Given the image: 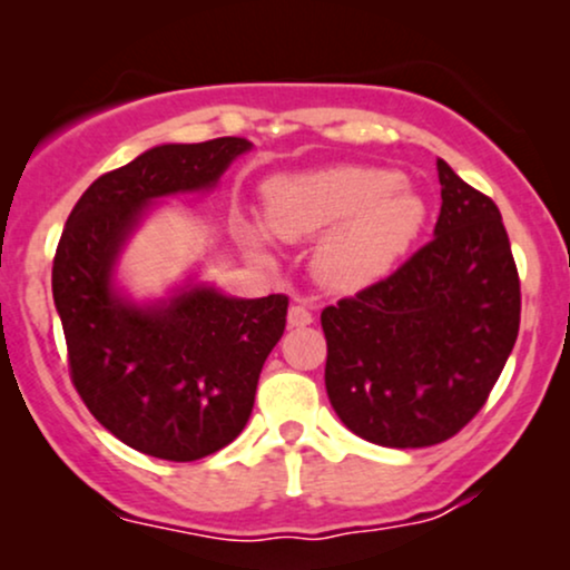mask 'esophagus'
<instances>
[{
  "instance_id": "obj_1",
  "label": "esophagus",
  "mask_w": 570,
  "mask_h": 570,
  "mask_svg": "<svg viewBox=\"0 0 570 570\" xmlns=\"http://www.w3.org/2000/svg\"><path fill=\"white\" fill-rule=\"evenodd\" d=\"M286 322H289V326H307V324H313V313L307 311L305 305H292Z\"/></svg>"
}]
</instances>
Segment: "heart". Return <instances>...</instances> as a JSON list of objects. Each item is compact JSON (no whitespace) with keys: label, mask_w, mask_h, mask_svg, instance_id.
<instances>
[{"label":"heart","mask_w":570,"mask_h":570,"mask_svg":"<svg viewBox=\"0 0 570 570\" xmlns=\"http://www.w3.org/2000/svg\"><path fill=\"white\" fill-rule=\"evenodd\" d=\"M265 219L235 214L233 230L252 246L318 238L313 273L324 289L356 294L381 284L407 257L426 225V203L394 168L345 166L281 174L265 181Z\"/></svg>","instance_id":"obj_1"}]
</instances>
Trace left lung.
Listing matches in <instances>:
<instances>
[{"label": "left lung", "mask_w": 570, "mask_h": 570, "mask_svg": "<svg viewBox=\"0 0 570 570\" xmlns=\"http://www.w3.org/2000/svg\"><path fill=\"white\" fill-rule=\"evenodd\" d=\"M434 238L381 284L324 307V383L340 421L383 448H429L482 410L520 332L501 212L436 160Z\"/></svg>", "instance_id": "obj_1"}]
</instances>
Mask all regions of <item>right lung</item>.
Here are the masks:
<instances>
[{"label": "right lung", "mask_w": 570, "mask_h": 570, "mask_svg": "<svg viewBox=\"0 0 570 570\" xmlns=\"http://www.w3.org/2000/svg\"><path fill=\"white\" fill-rule=\"evenodd\" d=\"M248 149L238 136L147 149L85 189L56 248L53 299L77 394L117 440L163 461H198L244 431L289 297H227L187 281L134 303L115 284L117 259L153 203L214 189Z\"/></svg>", "instance_id": "1"}]
</instances>
